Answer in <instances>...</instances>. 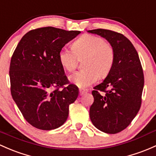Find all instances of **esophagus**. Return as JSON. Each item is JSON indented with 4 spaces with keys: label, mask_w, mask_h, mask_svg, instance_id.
<instances>
[{
    "label": "esophagus",
    "mask_w": 156,
    "mask_h": 156,
    "mask_svg": "<svg viewBox=\"0 0 156 156\" xmlns=\"http://www.w3.org/2000/svg\"><path fill=\"white\" fill-rule=\"evenodd\" d=\"M87 93V90H83V89H80L79 90V93L81 96H82V95L85 94V93Z\"/></svg>",
    "instance_id": "1"
}]
</instances>
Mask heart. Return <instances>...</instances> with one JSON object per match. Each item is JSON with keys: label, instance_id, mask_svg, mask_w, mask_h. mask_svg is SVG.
<instances>
[{"label": "heart", "instance_id": "b5f03b06", "mask_svg": "<svg viewBox=\"0 0 156 156\" xmlns=\"http://www.w3.org/2000/svg\"><path fill=\"white\" fill-rule=\"evenodd\" d=\"M73 50L63 48L59 51L58 60L65 70L73 72L78 66V58L85 57L83 69L69 76L70 81L81 88L90 86L99 79L105 78L111 71L115 60L114 47L101 37L84 34L72 45Z\"/></svg>", "mask_w": 156, "mask_h": 156}]
</instances>
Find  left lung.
Returning <instances> with one entry per match:
<instances>
[{
  "instance_id": "1",
  "label": "left lung",
  "mask_w": 156,
  "mask_h": 156,
  "mask_svg": "<svg viewBox=\"0 0 156 156\" xmlns=\"http://www.w3.org/2000/svg\"><path fill=\"white\" fill-rule=\"evenodd\" d=\"M88 32L105 38L115 51L112 69L92 91L94 101L90 117L101 132L119 133L132 122L141 105L144 77L140 58L132 42L122 34L105 29Z\"/></svg>"
}]
</instances>
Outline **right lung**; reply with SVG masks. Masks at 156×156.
<instances>
[{"instance_id":"obj_1","label":"right lung","mask_w":156,"mask_h":156,"mask_svg":"<svg viewBox=\"0 0 156 156\" xmlns=\"http://www.w3.org/2000/svg\"><path fill=\"white\" fill-rule=\"evenodd\" d=\"M53 27L27 32L15 49L9 66L12 97L24 119L37 129L63 125L78 88L69 84L59 51L80 34Z\"/></svg>"}]
</instances>
